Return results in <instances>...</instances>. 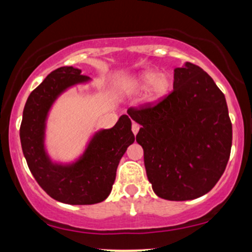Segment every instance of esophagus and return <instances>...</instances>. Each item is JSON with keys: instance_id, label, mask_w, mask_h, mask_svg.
<instances>
[{"instance_id": "34e87169", "label": "esophagus", "mask_w": 252, "mask_h": 252, "mask_svg": "<svg viewBox=\"0 0 252 252\" xmlns=\"http://www.w3.org/2000/svg\"><path fill=\"white\" fill-rule=\"evenodd\" d=\"M131 130H132V132H134V135H136L138 132V130H140V126H138L137 123H132V126H131Z\"/></svg>"}]
</instances>
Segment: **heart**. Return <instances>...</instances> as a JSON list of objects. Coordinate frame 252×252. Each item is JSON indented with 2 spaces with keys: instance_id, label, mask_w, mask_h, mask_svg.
<instances>
[{
  "instance_id": "b5f03b06",
  "label": "heart",
  "mask_w": 252,
  "mask_h": 252,
  "mask_svg": "<svg viewBox=\"0 0 252 252\" xmlns=\"http://www.w3.org/2000/svg\"><path fill=\"white\" fill-rule=\"evenodd\" d=\"M172 79L166 72L156 73L153 70H146L141 72L136 79L132 82V88L136 90H143L147 88L146 102L156 103L168 94Z\"/></svg>"
}]
</instances>
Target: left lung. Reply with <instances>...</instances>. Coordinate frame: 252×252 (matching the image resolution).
I'll list each match as a JSON object with an SVG mask.
<instances>
[{
  "label": "left lung",
  "instance_id": "obj_1",
  "mask_svg": "<svg viewBox=\"0 0 252 252\" xmlns=\"http://www.w3.org/2000/svg\"><path fill=\"white\" fill-rule=\"evenodd\" d=\"M128 114L142 126L136 141L156 195L192 200L216 186L230 158L232 124L224 94L201 67L175 68L168 96Z\"/></svg>",
  "mask_w": 252,
  "mask_h": 252
}]
</instances>
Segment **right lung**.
Wrapping results in <instances>:
<instances>
[{
    "mask_svg": "<svg viewBox=\"0 0 252 252\" xmlns=\"http://www.w3.org/2000/svg\"><path fill=\"white\" fill-rule=\"evenodd\" d=\"M88 80L90 77L72 66L51 72L28 97L20 126L22 152L31 173L51 198L63 204L92 205L105 200L116 179L120 160L135 141L131 121L122 115L111 129L94 135L76 162H52L45 150L48 111L63 91Z\"/></svg>",
    "mask_w": 252,
    "mask_h": 252,
    "instance_id": "right-lung-1",
    "label": "right lung"
}]
</instances>
